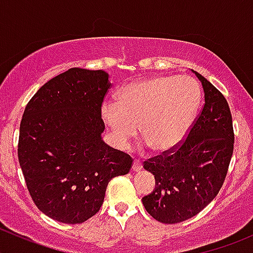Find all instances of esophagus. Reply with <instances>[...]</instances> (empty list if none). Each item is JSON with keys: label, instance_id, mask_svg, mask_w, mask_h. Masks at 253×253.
<instances>
[{"label": "esophagus", "instance_id": "obj_1", "mask_svg": "<svg viewBox=\"0 0 253 253\" xmlns=\"http://www.w3.org/2000/svg\"><path fill=\"white\" fill-rule=\"evenodd\" d=\"M143 168V164H142V162L139 159H136L133 162V167H132V169L134 170V171H139V170H141Z\"/></svg>", "mask_w": 253, "mask_h": 253}]
</instances>
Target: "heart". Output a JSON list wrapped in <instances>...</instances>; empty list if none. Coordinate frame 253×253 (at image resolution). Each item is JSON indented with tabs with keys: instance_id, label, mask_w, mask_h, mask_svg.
I'll list each match as a JSON object with an SVG mask.
<instances>
[{
	"instance_id": "obj_1",
	"label": "heart",
	"mask_w": 253,
	"mask_h": 253,
	"mask_svg": "<svg viewBox=\"0 0 253 253\" xmlns=\"http://www.w3.org/2000/svg\"><path fill=\"white\" fill-rule=\"evenodd\" d=\"M201 103L197 82L187 76L142 79L124 86L117 103L105 101L101 116L119 148H126L141 134L158 153L177 148L187 137Z\"/></svg>"
}]
</instances>
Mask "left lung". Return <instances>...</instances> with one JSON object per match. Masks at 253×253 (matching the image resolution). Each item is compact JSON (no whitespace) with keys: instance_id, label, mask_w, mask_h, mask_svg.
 Here are the masks:
<instances>
[{"instance_id":"8db88e82","label":"left lung","mask_w":253,"mask_h":253,"mask_svg":"<svg viewBox=\"0 0 253 253\" xmlns=\"http://www.w3.org/2000/svg\"><path fill=\"white\" fill-rule=\"evenodd\" d=\"M205 90V104L183 142L143 163L155 177V188L142 202L164 224L197 215L215 198L225 181L234 152L230 108L223 94L195 72Z\"/></svg>"}]
</instances>
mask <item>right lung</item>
<instances>
[{"label":"right lung","mask_w":253,"mask_h":253,"mask_svg":"<svg viewBox=\"0 0 253 253\" xmlns=\"http://www.w3.org/2000/svg\"><path fill=\"white\" fill-rule=\"evenodd\" d=\"M105 71L70 68L45 83L25 106L18 159L35 206L66 224L95 215L111 178L128 174L133 158L101 139Z\"/></svg>","instance_id":"add662e5"}]
</instances>
